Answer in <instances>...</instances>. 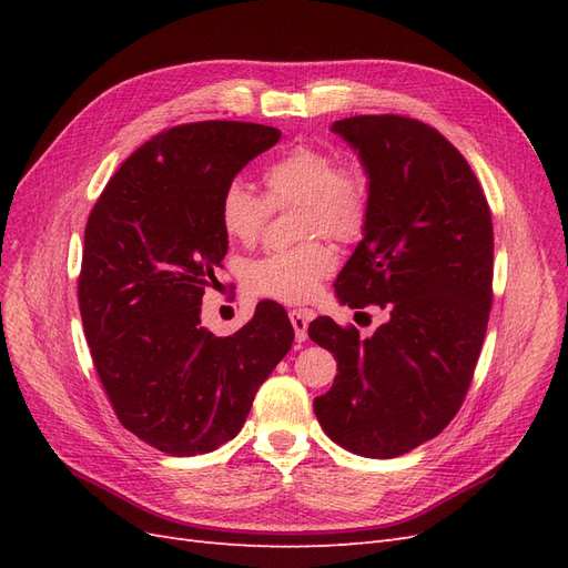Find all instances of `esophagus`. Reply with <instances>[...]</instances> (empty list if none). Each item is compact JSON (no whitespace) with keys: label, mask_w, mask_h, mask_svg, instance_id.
<instances>
[{"label":"esophagus","mask_w":568,"mask_h":568,"mask_svg":"<svg viewBox=\"0 0 568 568\" xmlns=\"http://www.w3.org/2000/svg\"><path fill=\"white\" fill-rule=\"evenodd\" d=\"M288 317H291V324H294L296 341L303 343L307 338V322L313 320V313L311 311H291Z\"/></svg>","instance_id":"1"}]
</instances>
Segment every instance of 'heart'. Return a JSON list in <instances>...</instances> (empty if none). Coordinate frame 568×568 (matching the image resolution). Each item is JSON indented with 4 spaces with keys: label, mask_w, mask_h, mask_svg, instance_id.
Instances as JSON below:
<instances>
[{
    "label": "heart",
    "mask_w": 568,
    "mask_h": 568,
    "mask_svg": "<svg viewBox=\"0 0 568 568\" xmlns=\"http://www.w3.org/2000/svg\"><path fill=\"white\" fill-rule=\"evenodd\" d=\"M263 196L244 182H230L220 196V225L232 242L253 246L261 239L270 209L303 205L301 239L329 236L351 242L363 232L369 203L367 178L355 165H338L332 151L298 144L263 170ZM336 270L334 251L313 242L291 251L270 253L246 270L251 294L282 303L313 298Z\"/></svg>",
    "instance_id": "1"
}]
</instances>
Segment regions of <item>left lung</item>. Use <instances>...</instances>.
Returning a JSON list of instances; mask_svg holds the SVG:
<instances>
[{
    "label": "left lung",
    "instance_id": "obj_1",
    "mask_svg": "<svg viewBox=\"0 0 568 568\" xmlns=\"http://www.w3.org/2000/svg\"><path fill=\"white\" fill-rule=\"evenodd\" d=\"M365 168L363 242L336 280L348 307L382 305L372 336L317 317L334 386L313 407L355 455L390 459L436 438L469 390L493 303V222L474 170L415 118L355 115L332 125Z\"/></svg>",
    "mask_w": 568,
    "mask_h": 568
}]
</instances>
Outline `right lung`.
Segmentation results:
<instances>
[{
	"label": "right lung",
	"mask_w": 568,
	"mask_h": 568,
	"mask_svg": "<svg viewBox=\"0 0 568 568\" xmlns=\"http://www.w3.org/2000/svg\"><path fill=\"white\" fill-rule=\"evenodd\" d=\"M280 136L234 120L170 128L118 168L84 227L78 301L97 374L120 424L165 455L232 440L294 343L272 301L232 336L201 326L227 253L220 196Z\"/></svg>",
	"instance_id": "1"
}]
</instances>
